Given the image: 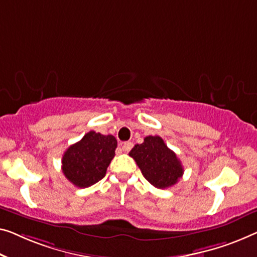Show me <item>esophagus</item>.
<instances>
[{"label":"esophagus","mask_w":257,"mask_h":257,"mask_svg":"<svg viewBox=\"0 0 257 257\" xmlns=\"http://www.w3.org/2000/svg\"><path fill=\"white\" fill-rule=\"evenodd\" d=\"M132 148H133L132 142H125V143H123V145H122V150L124 152H129L132 150Z\"/></svg>","instance_id":"esophagus-1"}]
</instances>
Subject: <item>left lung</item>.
<instances>
[{"label": "left lung", "mask_w": 257, "mask_h": 257, "mask_svg": "<svg viewBox=\"0 0 257 257\" xmlns=\"http://www.w3.org/2000/svg\"><path fill=\"white\" fill-rule=\"evenodd\" d=\"M129 156L135 159L143 177L156 188L172 187L183 174L180 159L159 136H147L143 143L132 149Z\"/></svg>", "instance_id": "left-lung-1"}]
</instances>
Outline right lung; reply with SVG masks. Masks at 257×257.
<instances>
[{
    "label": "right lung",
    "instance_id": "1",
    "mask_svg": "<svg viewBox=\"0 0 257 257\" xmlns=\"http://www.w3.org/2000/svg\"><path fill=\"white\" fill-rule=\"evenodd\" d=\"M116 139L92 130L77 143L70 145L62 157V172L69 181L86 188L105 177L115 156Z\"/></svg>",
    "mask_w": 257,
    "mask_h": 257
}]
</instances>
